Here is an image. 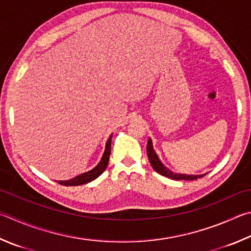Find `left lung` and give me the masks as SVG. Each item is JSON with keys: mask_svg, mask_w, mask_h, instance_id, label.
Instances as JSON below:
<instances>
[{"mask_svg": "<svg viewBox=\"0 0 251 251\" xmlns=\"http://www.w3.org/2000/svg\"><path fill=\"white\" fill-rule=\"evenodd\" d=\"M147 156H148L150 165H151V167L153 168V170L157 171L159 175L169 177V179L191 181V180H197L199 177H202L203 176H205V175H200V176L182 175V173H175L168 169V168L161 162L160 159H159L156 151H154L153 146H152V140L150 138L148 139V144H147Z\"/></svg>", "mask_w": 251, "mask_h": 251, "instance_id": "left-lung-1", "label": "left lung"}]
</instances>
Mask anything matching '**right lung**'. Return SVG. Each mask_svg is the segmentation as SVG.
Returning a JSON list of instances; mask_svg holds the SVG:
<instances>
[{
    "label": "right lung",
    "instance_id": "obj_1",
    "mask_svg": "<svg viewBox=\"0 0 251 251\" xmlns=\"http://www.w3.org/2000/svg\"><path fill=\"white\" fill-rule=\"evenodd\" d=\"M112 136L111 134L110 137H108L106 145H105V150H104L103 156L101 158V160L97 165V167H94L92 170H90L88 172L81 173V175L76 176L74 179L70 180H66V181H58V183H60L62 185L66 186H75V185H82L85 183H89V182L93 181L99 177L102 173L105 171L107 163H108V159H110V154H111V143H112Z\"/></svg>",
    "mask_w": 251,
    "mask_h": 251
}]
</instances>
